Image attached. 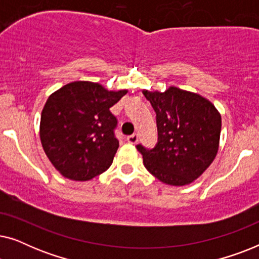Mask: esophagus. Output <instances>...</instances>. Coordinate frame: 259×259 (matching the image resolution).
I'll return each mask as SVG.
<instances>
[{
    "mask_svg": "<svg viewBox=\"0 0 259 259\" xmlns=\"http://www.w3.org/2000/svg\"><path fill=\"white\" fill-rule=\"evenodd\" d=\"M138 140H139V137H138V134H132V136L127 137V141H128V143L132 144V145H136L138 143Z\"/></svg>",
    "mask_w": 259,
    "mask_h": 259,
    "instance_id": "obj_1",
    "label": "esophagus"
}]
</instances>
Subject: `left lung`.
<instances>
[{"instance_id": "8db88e82", "label": "left lung", "mask_w": 259, "mask_h": 259, "mask_svg": "<svg viewBox=\"0 0 259 259\" xmlns=\"http://www.w3.org/2000/svg\"><path fill=\"white\" fill-rule=\"evenodd\" d=\"M157 113L158 144L145 150L144 165L166 185L185 186L199 178L218 153L222 115L210 100L169 86L165 92L144 90Z\"/></svg>"}]
</instances>
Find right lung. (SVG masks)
<instances>
[{"label":"right lung","instance_id":"add662e5","mask_svg":"<svg viewBox=\"0 0 259 259\" xmlns=\"http://www.w3.org/2000/svg\"><path fill=\"white\" fill-rule=\"evenodd\" d=\"M127 90L74 81L49 95L41 113L40 139L49 161L67 179L87 182L112 165L119 141L109 108Z\"/></svg>","mask_w":259,"mask_h":259}]
</instances>
